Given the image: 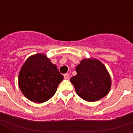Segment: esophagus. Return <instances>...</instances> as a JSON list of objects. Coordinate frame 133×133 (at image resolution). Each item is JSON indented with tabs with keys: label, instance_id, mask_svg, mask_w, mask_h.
Masks as SVG:
<instances>
[{
	"label": "esophagus",
	"instance_id": "34e87169",
	"mask_svg": "<svg viewBox=\"0 0 133 133\" xmlns=\"http://www.w3.org/2000/svg\"><path fill=\"white\" fill-rule=\"evenodd\" d=\"M70 78V75L68 74V73H66V74H65L64 75V78L65 79H69Z\"/></svg>",
	"mask_w": 133,
	"mask_h": 133
}]
</instances>
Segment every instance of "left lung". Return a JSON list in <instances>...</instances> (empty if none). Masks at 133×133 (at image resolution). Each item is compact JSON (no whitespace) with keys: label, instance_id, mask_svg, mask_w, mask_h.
Returning <instances> with one entry per match:
<instances>
[{"label":"left lung","instance_id":"8db88e82","mask_svg":"<svg viewBox=\"0 0 133 133\" xmlns=\"http://www.w3.org/2000/svg\"><path fill=\"white\" fill-rule=\"evenodd\" d=\"M75 70L77 75L70 78V82L81 98L94 102L108 95L111 87V78L100 61L83 59Z\"/></svg>","mask_w":133,"mask_h":133}]
</instances>
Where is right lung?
<instances>
[{"instance_id":"1","label":"right lung","mask_w":133,"mask_h":133,"mask_svg":"<svg viewBox=\"0 0 133 133\" xmlns=\"http://www.w3.org/2000/svg\"><path fill=\"white\" fill-rule=\"evenodd\" d=\"M63 76L46 55H31L23 65L18 85L23 94L35 103H44L52 98Z\"/></svg>"}]
</instances>
